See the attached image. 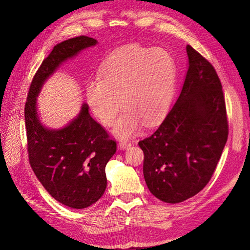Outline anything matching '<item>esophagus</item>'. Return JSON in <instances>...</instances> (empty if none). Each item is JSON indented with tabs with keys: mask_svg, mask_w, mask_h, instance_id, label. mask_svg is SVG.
I'll list each match as a JSON object with an SVG mask.
<instances>
[{
	"mask_svg": "<svg viewBox=\"0 0 250 250\" xmlns=\"http://www.w3.org/2000/svg\"><path fill=\"white\" fill-rule=\"evenodd\" d=\"M130 146H131V143L129 141H120L119 142V147L122 150L128 149V147H130Z\"/></svg>",
	"mask_w": 250,
	"mask_h": 250,
	"instance_id": "1",
	"label": "esophagus"
}]
</instances>
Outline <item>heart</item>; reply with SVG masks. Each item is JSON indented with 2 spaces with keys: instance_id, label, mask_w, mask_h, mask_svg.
Listing matches in <instances>:
<instances>
[{
  "instance_id": "b5f03b06",
  "label": "heart",
  "mask_w": 250,
  "mask_h": 250,
  "mask_svg": "<svg viewBox=\"0 0 250 250\" xmlns=\"http://www.w3.org/2000/svg\"><path fill=\"white\" fill-rule=\"evenodd\" d=\"M175 61L163 48L128 45L115 50L100 68V77L86 84V98L101 124H115L126 107L115 132L126 138L140 130L142 121L154 125L171 107L175 90Z\"/></svg>"
}]
</instances>
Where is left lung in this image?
<instances>
[{
	"label": "left lung",
	"instance_id": "left-lung-1",
	"mask_svg": "<svg viewBox=\"0 0 250 250\" xmlns=\"http://www.w3.org/2000/svg\"><path fill=\"white\" fill-rule=\"evenodd\" d=\"M180 97L166 119L139 141L150 192L166 203H181L208 183L228 137L223 87L216 70L192 46Z\"/></svg>",
	"mask_w": 250,
	"mask_h": 250
}]
</instances>
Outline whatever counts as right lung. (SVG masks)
I'll list each match as a JSON object with an SVG mask.
<instances>
[{"label":"right lung","instance_id":"add662e5","mask_svg":"<svg viewBox=\"0 0 250 250\" xmlns=\"http://www.w3.org/2000/svg\"><path fill=\"white\" fill-rule=\"evenodd\" d=\"M97 44L77 36L54 46L29 86L25 103V126L29 164L55 200L71 208H86L104 195L105 166L117 151V142L83 104L78 117L61 130L44 128L37 118L36 97L42 86L62 62Z\"/></svg>","mask_w":250,"mask_h":250}]
</instances>
